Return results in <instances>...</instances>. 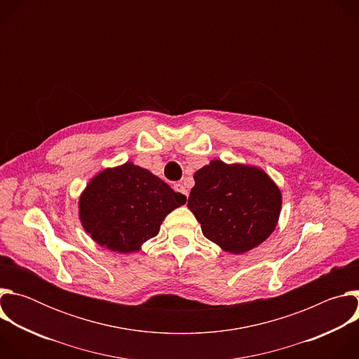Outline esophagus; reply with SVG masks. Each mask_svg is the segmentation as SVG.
Instances as JSON below:
<instances>
[{
    "instance_id": "34e87169",
    "label": "esophagus",
    "mask_w": 359,
    "mask_h": 359,
    "mask_svg": "<svg viewBox=\"0 0 359 359\" xmlns=\"http://www.w3.org/2000/svg\"><path fill=\"white\" fill-rule=\"evenodd\" d=\"M173 189H175V191H177V193H182L183 196H189V193H187V190H186V187L182 184V183H175V186H173Z\"/></svg>"
}]
</instances>
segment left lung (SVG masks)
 I'll return each instance as SVG.
<instances>
[{
    "label": "left lung",
    "instance_id": "obj_1",
    "mask_svg": "<svg viewBox=\"0 0 359 359\" xmlns=\"http://www.w3.org/2000/svg\"><path fill=\"white\" fill-rule=\"evenodd\" d=\"M193 179L187 208L201 224L204 237L223 250L243 254L276 229L281 193L263 170L213 161Z\"/></svg>",
    "mask_w": 359,
    "mask_h": 359
}]
</instances>
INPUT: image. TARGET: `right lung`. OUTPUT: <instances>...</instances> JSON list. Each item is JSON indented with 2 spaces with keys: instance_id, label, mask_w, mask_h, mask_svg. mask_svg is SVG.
<instances>
[{
  "instance_id": "add662e5",
  "label": "right lung",
  "mask_w": 359,
  "mask_h": 359,
  "mask_svg": "<svg viewBox=\"0 0 359 359\" xmlns=\"http://www.w3.org/2000/svg\"><path fill=\"white\" fill-rule=\"evenodd\" d=\"M184 203L186 196L129 162L89 182L79 200V216L97 244L130 252L158 236L163 219Z\"/></svg>"
}]
</instances>
